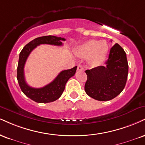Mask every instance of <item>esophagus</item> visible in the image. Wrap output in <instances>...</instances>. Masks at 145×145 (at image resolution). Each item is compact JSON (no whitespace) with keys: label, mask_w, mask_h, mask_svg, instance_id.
Masks as SVG:
<instances>
[{"label":"esophagus","mask_w":145,"mask_h":145,"mask_svg":"<svg viewBox=\"0 0 145 145\" xmlns=\"http://www.w3.org/2000/svg\"><path fill=\"white\" fill-rule=\"evenodd\" d=\"M77 69H78V71H82V70H84V67H83V66L82 65H79L78 66Z\"/></svg>","instance_id":"obj_1"}]
</instances>
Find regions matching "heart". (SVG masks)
I'll return each instance as SVG.
<instances>
[{
    "mask_svg": "<svg viewBox=\"0 0 145 145\" xmlns=\"http://www.w3.org/2000/svg\"><path fill=\"white\" fill-rule=\"evenodd\" d=\"M108 50L109 46L106 41L90 40L80 47L78 53L83 58H88L90 65H97L104 61Z\"/></svg>",
    "mask_w": 145,
    "mask_h": 145,
    "instance_id": "obj_1",
    "label": "heart"
}]
</instances>
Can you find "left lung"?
I'll return each mask as SVG.
<instances>
[{
  "instance_id": "left-lung-1",
  "label": "left lung",
  "mask_w": 145,
  "mask_h": 145,
  "mask_svg": "<svg viewBox=\"0 0 145 145\" xmlns=\"http://www.w3.org/2000/svg\"><path fill=\"white\" fill-rule=\"evenodd\" d=\"M85 72L87 95L101 101L114 99L123 90L128 78V63L124 50L116 43L110 49L105 66H98Z\"/></svg>"
}]
</instances>
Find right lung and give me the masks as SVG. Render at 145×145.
<instances>
[{
	"mask_svg": "<svg viewBox=\"0 0 145 145\" xmlns=\"http://www.w3.org/2000/svg\"><path fill=\"white\" fill-rule=\"evenodd\" d=\"M63 38L54 36H45L35 38L24 47L20 54L18 65H17V78L21 90L24 95L32 101L39 103H47L53 102L58 99L65 89L66 83L71 77L76 74L77 66L70 69L63 70L59 73L52 82L40 88H35L29 86L26 83L24 76V66L26 60L31 52L40 44H51L61 46V41H65Z\"/></svg>",
	"mask_w": 145,
	"mask_h": 145,
	"instance_id": "1",
	"label": "right lung"
}]
</instances>
